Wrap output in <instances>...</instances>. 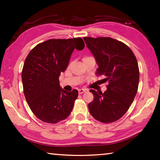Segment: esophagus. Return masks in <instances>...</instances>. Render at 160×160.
<instances>
[{"label":"esophagus","mask_w":160,"mask_h":160,"mask_svg":"<svg viewBox=\"0 0 160 160\" xmlns=\"http://www.w3.org/2000/svg\"><path fill=\"white\" fill-rule=\"evenodd\" d=\"M86 92V90H85V89H79L78 90V93L79 94H82L84 92Z\"/></svg>","instance_id":"34e87169"}]
</instances>
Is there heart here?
<instances>
[{"label":"heart","mask_w":160,"mask_h":160,"mask_svg":"<svg viewBox=\"0 0 160 160\" xmlns=\"http://www.w3.org/2000/svg\"><path fill=\"white\" fill-rule=\"evenodd\" d=\"M88 58V57H84V58H83V59H85V58Z\"/></svg>","instance_id":"b5f03b06"}]
</instances>
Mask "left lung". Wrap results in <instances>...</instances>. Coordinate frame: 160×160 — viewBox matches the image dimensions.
Segmentation results:
<instances>
[{"label":"left lung","instance_id":"obj_1","mask_svg":"<svg viewBox=\"0 0 160 160\" xmlns=\"http://www.w3.org/2000/svg\"><path fill=\"white\" fill-rule=\"evenodd\" d=\"M83 39L98 65L96 73L109 81L104 93L90 90L94 99L89 111L100 122H113L125 114L136 95L140 78L137 59L128 46L112 38Z\"/></svg>","mask_w":160,"mask_h":160}]
</instances>
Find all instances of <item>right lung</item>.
Wrapping results in <instances>:
<instances>
[{"mask_svg":"<svg viewBox=\"0 0 160 160\" xmlns=\"http://www.w3.org/2000/svg\"><path fill=\"white\" fill-rule=\"evenodd\" d=\"M85 47L82 38L48 39L32 48L25 61L22 71L24 94L37 117L48 123H56L71 113L78 91H65L58 78L68 66L75 48Z\"/></svg>","mask_w":160,"mask_h":160,"instance_id":"right-lung-1","label":"right lung"}]
</instances>
